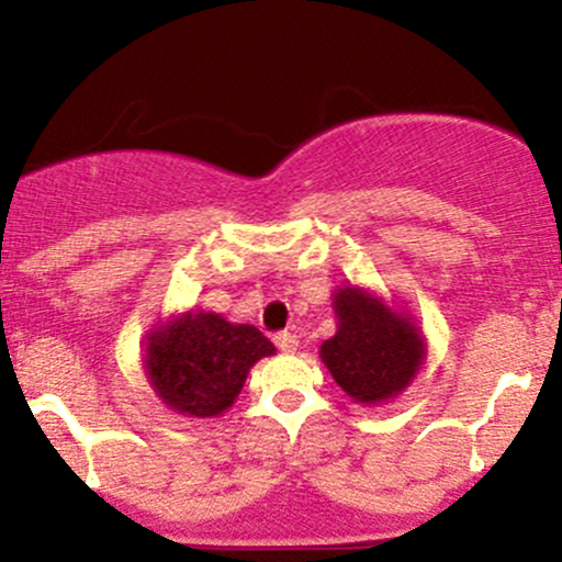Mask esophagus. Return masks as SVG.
Instances as JSON below:
<instances>
[{"label": "esophagus", "instance_id": "34e87169", "mask_svg": "<svg viewBox=\"0 0 562 562\" xmlns=\"http://www.w3.org/2000/svg\"><path fill=\"white\" fill-rule=\"evenodd\" d=\"M274 344H277V348H280V351L293 353V351H299V335H295V333H280L274 338Z\"/></svg>", "mask_w": 562, "mask_h": 562}]
</instances>
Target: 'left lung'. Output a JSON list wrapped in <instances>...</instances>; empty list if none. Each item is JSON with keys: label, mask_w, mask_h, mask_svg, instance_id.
I'll use <instances>...</instances> for the list:
<instances>
[{"label": "left lung", "mask_w": 562, "mask_h": 562, "mask_svg": "<svg viewBox=\"0 0 562 562\" xmlns=\"http://www.w3.org/2000/svg\"><path fill=\"white\" fill-rule=\"evenodd\" d=\"M333 308L338 333L322 344L319 357L335 383L359 404H383L398 396L423 367L420 327L353 285L338 288Z\"/></svg>", "instance_id": "left-lung-1"}]
</instances>
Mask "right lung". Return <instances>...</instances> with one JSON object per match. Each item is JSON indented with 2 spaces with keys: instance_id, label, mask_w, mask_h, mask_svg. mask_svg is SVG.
Listing matches in <instances>:
<instances>
[{
  "instance_id": "1",
  "label": "right lung",
  "mask_w": 562,
  "mask_h": 562,
  "mask_svg": "<svg viewBox=\"0 0 562 562\" xmlns=\"http://www.w3.org/2000/svg\"><path fill=\"white\" fill-rule=\"evenodd\" d=\"M274 346L254 325H232L214 312H187L147 335L145 372L177 415L216 417L235 404L250 367Z\"/></svg>"
}]
</instances>
